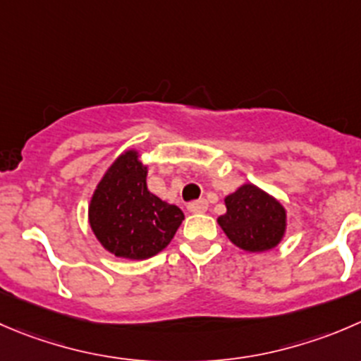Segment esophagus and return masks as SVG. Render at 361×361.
Instances as JSON below:
<instances>
[{
    "instance_id": "1",
    "label": "esophagus",
    "mask_w": 361,
    "mask_h": 361,
    "mask_svg": "<svg viewBox=\"0 0 361 361\" xmlns=\"http://www.w3.org/2000/svg\"><path fill=\"white\" fill-rule=\"evenodd\" d=\"M206 209H208V201H206V199H199V201L188 202V212L204 213Z\"/></svg>"
}]
</instances>
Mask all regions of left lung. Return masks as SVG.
Segmentation results:
<instances>
[{"instance_id":"1","label":"left lung","mask_w":361,"mask_h":361,"mask_svg":"<svg viewBox=\"0 0 361 361\" xmlns=\"http://www.w3.org/2000/svg\"><path fill=\"white\" fill-rule=\"evenodd\" d=\"M226 208V215L219 216L220 227L243 250H269L284 236L286 209L254 185H243L227 195Z\"/></svg>"}]
</instances>
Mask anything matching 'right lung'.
<instances>
[{
	"instance_id": "right-lung-1",
	"label": "right lung",
	"mask_w": 361,
	"mask_h": 361,
	"mask_svg": "<svg viewBox=\"0 0 361 361\" xmlns=\"http://www.w3.org/2000/svg\"><path fill=\"white\" fill-rule=\"evenodd\" d=\"M148 167L127 152L109 167L90 204V224L100 243L118 257L148 259L169 245L183 212L146 187Z\"/></svg>"
}]
</instances>
